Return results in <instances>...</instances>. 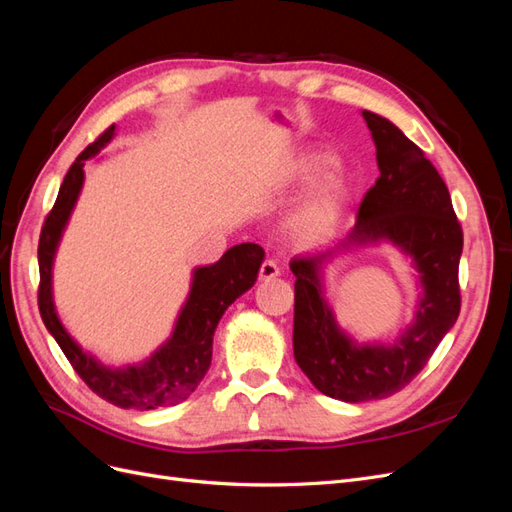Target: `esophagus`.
I'll use <instances>...</instances> for the list:
<instances>
[{"instance_id":"1","label":"esophagus","mask_w":512,"mask_h":512,"mask_svg":"<svg viewBox=\"0 0 512 512\" xmlns=\"http://www.w3.org/2000/svg\"><path fill=\"white\" fill-rule=\"evenodd\" d=\"M280 275V267H277V262L275 260H265L260 265V280L262 282H269V280H273V277H277Z\"/></svg>"}]
</instances>
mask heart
<instances>
[{"label":"heart","mask_w":512,"mask_h":512,"mask_svg":"<svg viewBox=\"0 0 512 512\" xmlns=\"http://www.w3.org/2000/svg\"><path fill=\"white\" fill-rule=\"evenodd\" d=\"M331 168H335V160L327 153H309L294 168L292 177L297 181L323 175L299 200L288 218L290 235L299 243H320L333 237L346 218L352 190L344 175L329 173Z\"/></svg>","instance_id":"obj_1"}]
</instances>
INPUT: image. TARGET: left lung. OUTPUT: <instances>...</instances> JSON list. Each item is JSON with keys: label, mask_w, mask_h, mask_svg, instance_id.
<instances>
[{"label": "left lung", "mask_w": 512, "mask_h": 512, "mask_svg": "<svg viewBox=\"0 0 512 512\" xmlns=\"http://www.w3.org/2000/svg\"><path fill=\"white\" fill-rule=\"evenodd\" d=\"M363 119L376 145L380 177L359 207V220L333 247L290 260L294 282L292 346L303 374L333 399L361 404L384 399L421 371L457 322L463 232L451 194L421 147L393 121L371 111ZM391 242L419 273L415 320L391 343L359 345L334 320L323 292V269L359 246Z\"/></svg>", "instance_id": "1"}]
</instances>
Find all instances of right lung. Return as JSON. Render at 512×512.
<instances>
[{
  "instance_id": "right-lung-1",
  "label": "right lung",
  "mask_w": 512,
  "mask_h": 512,
  "mask_svg": "<svg viewBox=\"0 0 512 512\" xmlns=\"http://www.w3.org/2000/svg\"><path fill=\"white\" fill-rule=\"evenodd\" d=\"M113 138L115 126L108 128L94 145H89L74 160L61 183L55 207L46 215L38 243L40 316L76 374L108 404L123 410L168 408L188 399L200 380L205 378L211 365L213 333L218 329V322L226 309L256 284L265 252L256 243H241L230 247L213 265L196 267L192 271L188 299L179 309L173 333L145 361L113 367L98 361L91 352H85L57 316L53 299V262L83 190L85 162L96 158Z\"/></svg>"
}]
</instances>
